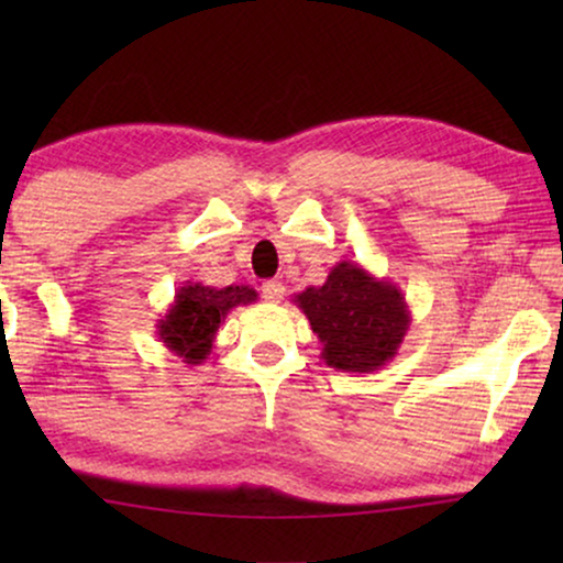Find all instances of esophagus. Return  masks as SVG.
<instances>
[{
    "mask_svg": "<svg viewBox=\"0 0 563 563\" xmlns=\"http://www.w3.org/2000/svg\"><path fill=\"white\" fill-rule=\"evenodd\" d=\"M284 295H287V287H284L282 282L272 279V282H264V284H261V297H264L266 302L279 305L282 299H284Z\"/></svg>",
    "mask_w": 563,
    "mask_h": 563,
    "instance_id": "34e87169",
    "label": "esophagus"
}]
</instances>
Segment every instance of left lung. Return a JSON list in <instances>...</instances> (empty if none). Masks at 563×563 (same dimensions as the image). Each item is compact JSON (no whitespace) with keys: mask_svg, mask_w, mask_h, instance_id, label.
Segmentation results:
<instances>
[{"mask_svg":"<svg viewBox=\"0 0 563 563\" xmlns=\"http://www.w3.org/2000/svg\"><path fill=\"white\" fill-rule=\"evenodd\" d=\"M295 305L318 333L320 358L351 374L389 364L412 322L402 289L353 261L335 264L325 284L299 291Z\"/></svg>","mask_w":563,"mask_h":563,"instance_id":"8db88e82","label":"left lung"}]
</instances>
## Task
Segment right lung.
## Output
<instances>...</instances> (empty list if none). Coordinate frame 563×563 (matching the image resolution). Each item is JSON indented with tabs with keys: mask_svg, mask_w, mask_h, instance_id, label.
Wrapping results in <instances>:
<instances>
[{
	"mask_svg": "<svg viewBox=\"0 0 563 563\" xmlns=\"http://www.w3.org/2000/svg\"><path fill=\"white\" fill-rule=\"evenodd\" d=\"M256 289L249 284L207 287L202 282H184L176 289L174 302L156 322L158 341L184 358V364H202L212 353L214 338L233 307L256 302Z\"/></svg>",
	"mask_w": 563,
	"mask_h": 563,
	"instance_id": "1",
	"label": "right lung"
}]
</instances>
